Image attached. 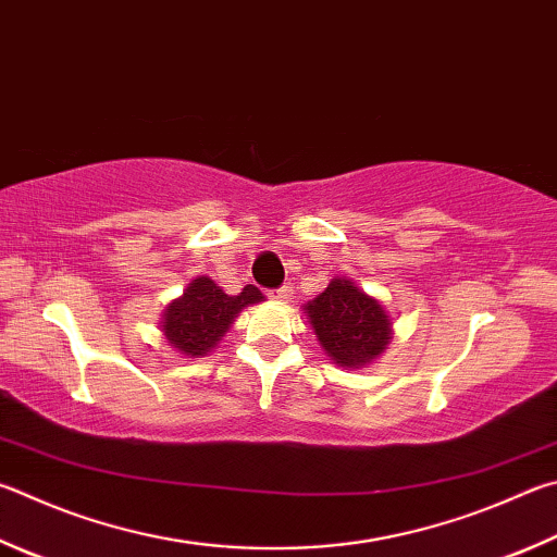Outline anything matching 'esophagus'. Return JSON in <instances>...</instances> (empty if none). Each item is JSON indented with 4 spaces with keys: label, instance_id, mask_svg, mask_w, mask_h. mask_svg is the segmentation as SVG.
<instances>
[{
    "label": "esophagus",
    "instance_id": "34e87169",
    "mask_svg": "<svg viewBox=\"0 0 557 557\" xmlns=\"http://www.w3.org/2000/svg\"><path fill=\"white\" fill-rule=\"evenodd\" d=\"M292 295H295V289H292L289 285L280 287V289H272V292H270V297H272V299H280V301H289V299H292Z\"/></svg>",
    "mask_w": 557,
    "mask_h": 557
}]
</instances>
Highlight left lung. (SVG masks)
<instances>
[{
  "instance_id": "obj_1",
  "label": "left lung",
  "mask_w": 557,
  "mask_h": 557,
  "mask_svg": "<svg viewBox=\"0 0 557 557\" xmlns=\"http://www.w3.org/2000/svg\"><path fill=\"white\" fill-rule=\"evenodd\" d=\"M321 348L338 368H366L380 358L392 338V319L377 299L346 277L331 285L305 307Z\"/></svg>"
}]
</instances>
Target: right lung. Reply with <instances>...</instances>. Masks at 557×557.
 Wrapping results in <instances>:
<instances>
[{
	"instance_id": "add662e5",
	"label": "right lung",
	"mask_w": 557,
	"mask_h": 557,
	"mask_svg": "<svg viewBox=\"0 0 557 557\" xmlns=\"http://www.w3.org/2000/svg\"><path fill=\"white\" fill-rule=\"evenodd\" d=\"M258 287L246 285L240 295H226L211 277L189 282L185 295L168 305L163 313V333L170 346L187 358H199L216 346L231 323L248 305H258Z\"/></svg>"
}]
</instances>
